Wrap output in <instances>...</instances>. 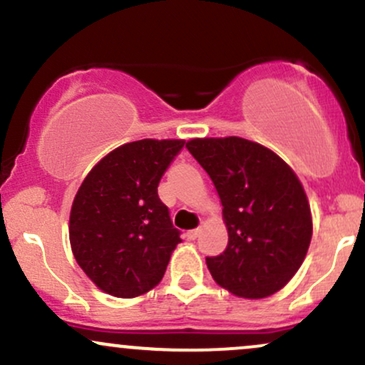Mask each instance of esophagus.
Returning <instances> with one entry per match:
<instances>
[{
    "label": "esophagus",
    "instance_id": "1",
    "mask_svg": "<svg viewBox=\"0 0 365 365\" xmlns=\"http://www.w3.org/2000/svg\"><path fill=\"white\" fill-rule=\"evenodd\" d=\"M199 233H200L199 228H197V230H190V232H187V238H188V240H195V238L199 237Z\"/></svg>",
    "mask_w": 365,
    "mask_h": 365
}]
</instances>
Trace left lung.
Here are the masks:
<instances>
[{
  "instance_id": "obj_1",
  "label": "left lung",
  "mask_w": 365,
  "mask_h": 365,
  "mask_svg": "<svg viewBox=\"0 0 365 365\" xmlns=\"http://www.w3.org/2000/svg\"><path fill=\"white\" fill-rule=\"evenodd\" d=\"M223 206L228 245L206 257L217 284L244 299L273 295L302 266L312 217L302 183L278 154L242 137L192 139Z\"/></svg>"
}]
</instances>
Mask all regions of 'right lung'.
Segmentation results:
<instances>
[{
  "label": "right lung",
  "mask_w": 365,
  "mask_h": 365,
  "mask_svg": "<svg viewBox=\"0 0 365 365\" xmlns=\"http://www.w3.org/2000/svg\"><path fill=\"white\" fill-rule=\"evenodd\" d=\"M183 140L120 145L89 171L70 212V245L96 287L132 299L161 282L180 232L158 185Z\"/></svg>",
  "instance_id": "add662e5"
}]
</instances>
